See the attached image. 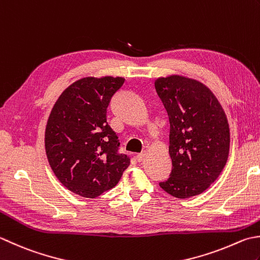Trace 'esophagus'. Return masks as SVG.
<instances>
[{
	"label": "esophagus",
	"instance_id": "obj_1",
	"mask_svg": "<svg viewBox=\"0 0 260 260\" xmlns=\"http://www.w3.org/2000/svg\"><path fill=\"white\" fill-rule=\"evenodd\" d=\"M145 155H146V151H143V152H142V153H139V154L136 155V160L139 161V162H142V161L144 160Z\"/></svg>",
	"mask_w": 260,
	"mask_h": 260
}]
</instances>
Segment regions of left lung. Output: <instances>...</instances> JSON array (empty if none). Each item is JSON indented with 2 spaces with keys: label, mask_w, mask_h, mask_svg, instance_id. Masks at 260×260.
I'll list each match as a JSON object with an SVG mask.
<instances>
[{
  "label": "left lung",
  "mask_w": 260,
  "mask_h": 260,
  "mask_svg": "<svg viewBox=\"0 0 260 260\" xmlns=\"http://www.w3.org/2000/svg\"><path fill=\"white\" fill-rule=\"evenodd\" d=\"M154 85L170 123L172 170L160 187L180 200L200 195L228 161L230 128L224 109L204 83L192 78L160 76Z\"/></svg>",
  "instance_id": "8db88e82"
}]
</instances>
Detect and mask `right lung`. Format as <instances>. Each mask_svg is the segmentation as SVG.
<instances>
[{
	"label": "right lung",
	"instance_id": "add662e5",
	"mask_svg": "<svg viewBox=\"0 0 260 260\" xmlns=\"http://www.w3.org/2000/svg\"><path fill=\"white\" fill-rule=\"evenodd\" d=\"M120 76H86L58 96L45 131L46 155L70 191L95 198L114 188L129 166L117 153L118 137L107 123V108L124 84Z\"/></svg>",
	"mask_w": 260,
	"mask_h": 260
}]
</instances>
